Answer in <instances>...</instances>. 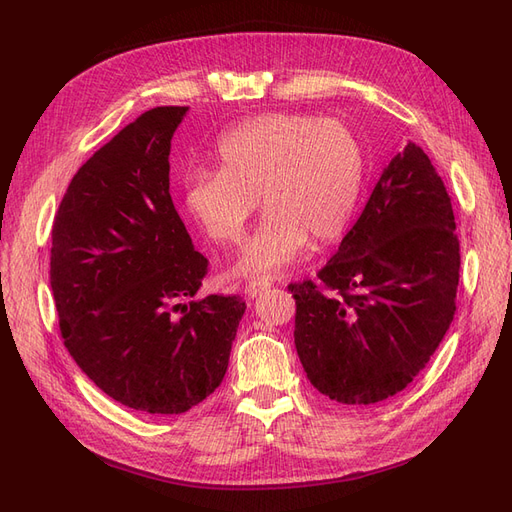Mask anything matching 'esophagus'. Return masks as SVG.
I'll return each instance as SVG.
<instances>
[{
    "mask_svg": "<svg viewBox=\"0 0 512 512\" xmlns=\"http://www.w3.org/2000/svg\"><path fill=\"white\" fill-rule=\"evenodd\" d=\"M271 288V282H267V280H254V282H250L245 286V294L250 299H254V297H258V294H262L265 290H269Z\"/></svg>",
    "mask_w": 512,
    "mask_h": 512,
    "instance_id": "esophagus-1",
    "label": "esophagus"
}]
</instances>
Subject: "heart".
Here are the masks:
<instances>
[{
	"label": "heart",
	"instance_id": "1",
	"mask_svg": "<svg viewBox=\"0 0 512 512\" xmlns=\"http://www.w3.org/2000/svg\"><path fill=\"white\" fill-rule=\"evenodd\" d=\"M220 170L185 177V205L220 245H237L258 207L267 209L245 243L235 273L269 280L297 260L307 239L331 241L348 226L361 198V143L337 119L265 113L222 134Z\"/></svg>",
	"mask_w": 512,
	"mask_h": 512
}]
</instances>
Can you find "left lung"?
Segmentation results:
<instances>
[{
  "label": "left lung",
  "mask_w": 512,
  "mask_h": 512,
  "mask_svg": "<svg viewBox=\"0 0 512 512\" xmlns=\"http://www.w3.org/2000/svg\"><path fill=\"white\" fill-rule=\"evenodd\" d=\"M459 239L444 181L412 141L320 269L290 284L294 346L329 399L369 406L404 391L455 316Z\"/></svg>",
  "instance_id": "left-lung-1"
}]
</instances>
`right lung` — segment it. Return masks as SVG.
Wrapping results in <instances>:
<instances>
[{"instance_id":"right-lung-1","label":"right lung","mask_w":512,"mask_h":512,"mask_svg":"<svg viewBox=\"0 0 512 512\" xmlns=\"http://www.w3.org/2000/svg\"><path fill=\"white\" fill-rule=\"evenodd\" d=\"M188 106H158L76 173L53 222L51 288L89 380L145 414H181L228 369L241 297L196 299L207 258L170 198V141Z\"/></svg>"}]
</instances>
